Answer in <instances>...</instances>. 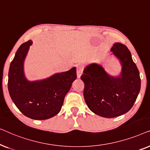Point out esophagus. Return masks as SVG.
<instances>
[{
  "mask_svg": "<svg viewBox=\"0 0 150 150\" xmlns=\"http://www.w3.org/2000/svg\"><path fill=\"white\" fill-rule=\"evenodd\" d=\"M83 67L82 66H78L76 69V74H77V77L79 78L81 76V75L83 74Z\"/></svg>",
  "mask_w": 150,
  "mask_h": 150,
  "instance_id": "obj_1",
  "label": "esophagus"
}]
</instances>
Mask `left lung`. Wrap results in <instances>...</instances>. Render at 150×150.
<instances>
[{"mask_svg": "<svg viewBox=\"0 0 150 150\" xmlns=\"http://www.w3.org/2000/svg\"><path fill=\"white\" fill-rule=\"evenodd\" d=\"M110 51L120 61V76H110L102 65L91 63L85 67L81 77L85 83L84 98L87 106L95 114L106 118L129 111L141 89L139 69L128 48L117 42Z\"/></svg>", "mask_w": 150, "mask_h": 150, "instance_id": "obj_1", "label": "left lung"}]
</instances>
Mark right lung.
<instances>
[{
	"label": "right lung",
	"instance_id": "right-lung-1",
	"mask_svg": "<svg viewBox=\"0 0 150 150\" xmlns=\"http://www.w3.org/2000/svg\"><path fill=\"white\" fill-rule=\"evenodd\" d=\"M32 44L29 40L18 49L10 64L8 89L12 101L24 115L33 120H44L55 116L61 110L65 96L76 79V69L74 67L47 79L28 81L24 63Z\"/></svg>",
	"mask_w": 150,
	"mask_h": 150
}]
</instances>
